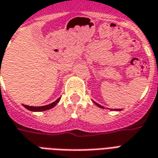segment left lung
<instances>
[{
	"instance_id": "1",
	"label": "left lung",
	"mask_w": 158,
	"mask_h": 158,
	"mask_svg": "<svg viewBox=\"0 0 158 158\" xmlns=\"http://www.w3.org/2000/svg\"><path fill=\"white\" fill-rule=\"evenodd\" d=\"M93 102L95 103L96 106H98V107H100V108H103V109H105V107H104L103 106H102V105H100V104H98V103L95 102L94 101H93ZM110 110H112V111H118V112H119V111H121V110H123V109H110Z\"/></svg>"
}]
</instances>
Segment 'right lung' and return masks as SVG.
<instances>
[{"mask_svg": "<svg viewBox=\"0 0 158 158\" xmlns=\"http://www.w3.org/2000/svg\"><path fill=\"white\" fill-rule=\"evenodd\" d=\"M1 73V72H0ZM61 99V97H59L58 99L55 101L54 102L51 103V104H49V105H45V106H27V105H23V106L25 107L26 109L29 110V111H32V112H43V111H46V110H49L52 108V107H54V106L59 102V101Z\"/></svg>", "mask_w": 158, "mask_h": 158, "instance_id": "add662e5", "label": "right lung"}]
</instances>
